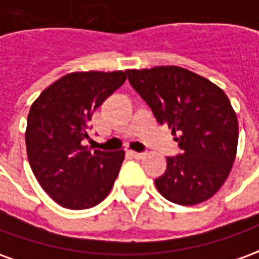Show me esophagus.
<instances>
[{"label": "esophagus", "mask_w": 259, "mask_h": 259, "mask_svg": "<svg viewBox=\"0 0 259 259\" xmlns=\"http://www.w3.org/2000/svg\"><path fill=\"white\" fill-rule=\"evenodd\" d=\"M129 155L132 158H135V159H141V158L144 157V154H143V152H137V151H132V150H130L129 151Z\"/></svg>", "instance_id": "1"}]
</instances>
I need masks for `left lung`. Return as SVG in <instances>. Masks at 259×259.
I'll use <instances>...</instances> for the list:
<instances>
[{
    "mask_svg": "<svg viewBox=\"0 0 259 259\" xmlns=\"http://www.w3.org/2000/svg\"><path fill=\"white\" fill-rule=\"evenodd\" d=\"M130 84L159 124L172 130L182 154L166 158L158 191L179 205L209 200L232 170L239 122L228 96L205 77L180 66L126 70Z\"/></svg>",
    "mask_w": 259,
    "mask_h": 259,
    "instance_id": "left-lung-1",
    "label": "left lung"
}]
</instances>
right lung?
<instances>
[{
  "label": "right lung",
  "instance_id": "1",
  "mask_svg": "<svg viewBox=\"0 0 259 259\" xmlns=\"http://www.w3.org/2000/svg\"><path fill=\"white\" fill-rule=\"evenodd\" d=\"M126 72H72L48 85L27 115L29 163L46 191L68 209L100 204L112 189L124 151L83 146L91 115L126 80Z\"/></svg>",
  "mask_w": 259,
  "mask_h": 259
}]
</instances>
